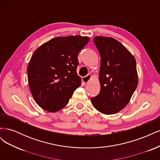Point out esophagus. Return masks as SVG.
<instances>
[{
	"instance_id": "1",
	"label": "esophagus",
	"mask_w": 160,
	"mask_h": 160,
	"mask_svg": "<svg viewBox=\"0 0 160 160\" xmlns=\"http://www.w3.org/2000/svg\"><path fill=\"white\" fill-rule=\"evenodd\" d=\"M91 77H92V75L91 74H88V75H86L85 77H83V78H82V81H83L84 83H88L91 80Z\"/></svg>"
}]
</instances>
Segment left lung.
I'll list each match as a JSON object with an SVG mask.
<instances>
[{
	"label": "left lung",
	"instance_id": "obj_1",
	"mask_svg": "<svg viewBox=\"0 0 160 160\" xmlns=\"http://www.w3.org/2000/svg\"><path fill=\"white\" fill-rule=\"evenodd\" d=\"M93 41L101 57V89L91 101L101 113L114 114L125 107L137 88L136 61L132 53L113 38L98 36Z\"/></svg>",
	"mask_w": 160,
	"mask_h": 160
}]
</instances>
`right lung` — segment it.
I'll list each match as a JSON object with an SVG mask.
<instances>
[{"instance_id": "1", "label": "right lung", "mask_w": 160, "mask_h": 160, "mask_svg": "<svg viewBox=\"0 0 160 160\" xmlns=\"http://www.w3.org/2000/svg\"><path fill=\"white\" fill-rule=\"evenodd\" d=\"M89 38L80 35L52 38L34 52L27 67L30 90L36 103L56 112L69 103L81 83L77 73L78 54Z\"/></svg>"}]
</instances>
